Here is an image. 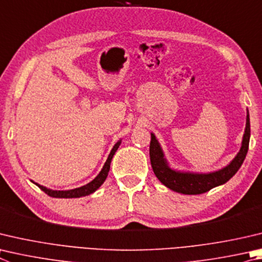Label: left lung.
<instances>
[{"mask_svg": "<svg viewBox=\"0 0 262 262\" xmlns=\"http://www.w3.org/2000/svg\"><path fill=\"white\" fill-rule=\"evenodd\" d=\"M250 116L247 112L246 116V127L245 133L242 141V147L238 154L231 163L226 166L225 168L216 172L207 174L198 173H184L178 172L172 169L168 166L167 161L164 158L163 150L157 141L155 134L151 133L150 142V161L154 173L161 183L169 188L173 191H177L183 194H201L210 191L211 189L226 183L237 173V170L243 164L246 157L247 150H249L250 143Z\"/></svg>", "mask_w": 262, "mask_h": 262, "instance_id": "left-lung-1", "label": "left lung"}]
</instances>
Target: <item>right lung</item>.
<instances>
[{"label":"right lung","instance_id":"add662e5","mask_svg":"<svg viewBox=\"0 0 262 262\" xmlns=\"http://www.w3.org/2000/svg\"><path fill=\"white\" fill-rule=\"evenodd\" d=\"M120 143H121V141H119V142H117V143L115 144V146H113V149L110 152V155H108V157H107L106 163L104 164V166H103L102 170H101V172H99V174L97 175V177L95 178L92 181V182H89L88 184L82 185V187H80V188L72 189V190H64V191H57V190H50L48 188L43 187V185H40V184H37V183H35V184L42 190V191H45L50 197H55V198H79V197L88 196V194L96 191V190L104 183V181H105L107 174H108V170H110L111 160L113 158V156H115L116 151L118 150L119 145H120Z\"/></svg>","mask_w":262,"mask_h":262}]
</instances>
